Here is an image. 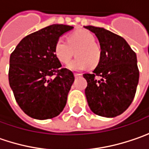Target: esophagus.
<instances>
[{
  "mask_svg": "<svg viewBox=\"0 0 149 149\" xmlns=\"http://www.w3.org/2000/svg\"><path fill=\"white\" fill-rule=\"evenodd\" d=\"M74 76L75 77H81L82 74H81V73H74Z\"/></svg>",
  "mask_w": 149,
  "mask_h": 149,
  "instance_id": "esophagus-1",
  "label": "esophagus"
}]
</instances>
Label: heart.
Segmentation results:
<instances>
[{"label": "heart", "mask_w": 149, "mask_h": 149, "mask_svg": "<svg viewBox=\"0 0 149 149\" xmlns=\"http://www.w3.org/2000/svg\"><path fill=\"white\" fill-rule=\"evenodd\" d=\"M54 53L61 63L68 62L76 54L77 57L66 65V68L72 71H82L88 66L95 67L100 63L101 56L93 35L86 30L75 31L68 36L67 41L62 38L58 39Z\"/></svg>", "instance_id": "obj_1"}]
</instances>
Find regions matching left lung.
<instances>
[{
  "label": "left lung",
  "mask_w": 149,
  "mask_h": 149,
  "mask_svg": "<svg viewBox=\"0 0 149 149\" xmlns=\"http://www.w3.org/2000/svg\"><path fill=\"white\" fill-rule=\"evenodd\" d=\"M84 28L96 35L101 49L98 66L92 73L83 74L88 83L85 95L88 106L98 116L116 117L130 106L135 96L139 79L136 53L122 37L110 31Z\"/></svg>",
  "instance_id": "obj_1"
}]
</instances>
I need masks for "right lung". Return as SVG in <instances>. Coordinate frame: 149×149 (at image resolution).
Instances as JSON below:
<instances>
[{
	"label": "right lung",
	"mask_w": 149,
	"mask_h": 149,
	"mask_svg": "<svg viewBox=\"0 0 149 149\" xmlns=\"http://www.w3.org/2000/svg\"><path fill=\"white\" fill-rule=\"evenodd\" d=\"M72 26L52 24L23 38L10 56L9 84L22 111L32 118L56 117L74 82L54 53L56 40Z\"/></svg>",
	"instance_id": "obj_1"
}]
</instances>
